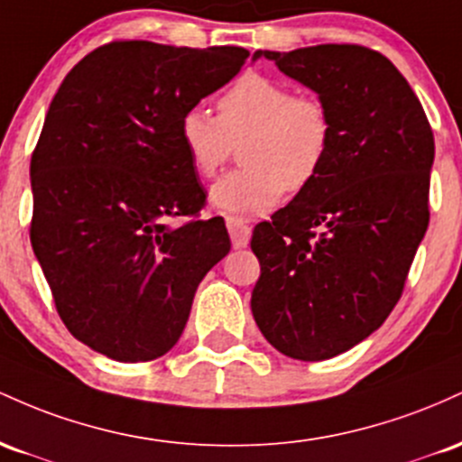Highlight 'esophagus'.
<instances>
[{
    "label": "esophagus",
    "mask_w": 462,
    "mask_h": 462,
    "mask_svg": "<svg viewBox=\"0 0 462 462\" xmlns=\"http://www.w3.org/2000/svg\"><path fill=\"white\" fill-rule=\"evenodd\" d=\"M226 229H229L231 242L236 248H245L248 245V240H251V226H248L242 217L226 216Z\"/></svg>",
    "instance_id": "esophagus-1"
}]
</instances>
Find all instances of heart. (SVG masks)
<instances>
[{
    "label": "heart",
    "mask_w": 462,
    "mask_h": 462,
    "mask_svg": "<svg viewBox=\"0 0 462 462\" xmlns=\"http://www.w3.org/2000/svg\"><path fill=\"white\" fill-rule=\"evenodd\" d=\"M217 116L191 106L180 116V143L194 170L214 179L242 142L245 168L211 189V203L231 216H262L283 194L314 183L334 143V116L319 96H294L286 82L246 71L216 100Z\"/></svg>",
    "instance_id": "obj_1"
}]
</instances>
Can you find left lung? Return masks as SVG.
<instances>
[{
  "label": "left lung",
  "mask_w": 462,
  "mask_h": 462,
  "mask_svg": "<svg viewBox=\"0 0 462 462\" xmlns=\"http://www.w3.org/2000/svg\"><path fill=\"white\" fill-rule=\"evenodd\" d=\"M257 56L328 102L334 143L314 183L253 229L262 274L251 310L283 356L328 360L371 336L402 297L430 222L432 126L406 78L365 45Z\"/></svg>",
  "instance_id": "1"
}]
</instances>
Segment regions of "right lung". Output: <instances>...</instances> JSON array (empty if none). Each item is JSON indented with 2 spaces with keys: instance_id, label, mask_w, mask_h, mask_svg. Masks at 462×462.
<instances>
[{
  "instance_id": "right-lung-1",
  "label": "right lung",
  "mask_w": 462,
  "mask_h": 462,
  "mask_svg": "<svg viewBox=\"0 0 462 462\" xmlns=\"http://www.w3.org/2000/svg\"><path fill=\"white\" fill-rule=\"evenodd\" d=\"M245 48L111 41L51 100L36 142L30 242L74 338L117 362L176 345L196 288L229 253L180 143V116L246 63Z\"/></svg>"
}]
</instances>
